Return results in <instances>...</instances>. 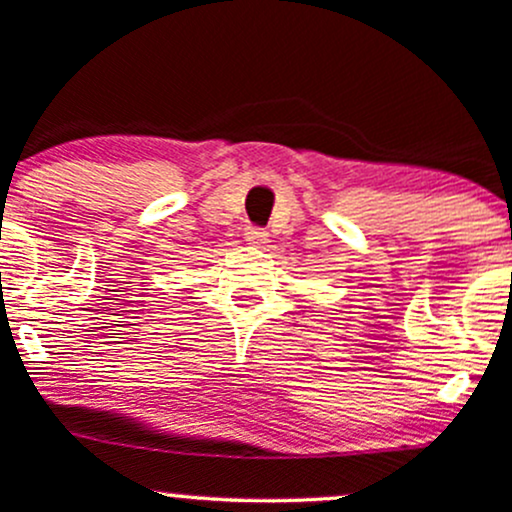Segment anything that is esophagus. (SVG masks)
Masks as SVG:
<instances>
[{"label":"esophagus","instance_id":"34e87169","mask_svg":"<svg viewBox=\"0 0 512 512\" xmlns=\"http://www.w3.org/2000/svg\"><path fill=\"white\" fill-rule=\"evenodd\" d=\"M267 230L265 228H257V226H247L245 228V240L250 245H255V247H262L267 243Z\"/></svg>","mask_w":512,"mask_h":512}]
</instances>
